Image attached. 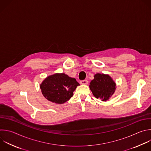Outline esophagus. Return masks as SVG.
I'll return each instance as SVG.
<instances>
[{
    "label": "esophagus",
    "instance_id": "1",
    "mask_svg": "<svg viewBox=\"0 0 151 151\" xmlns=\"http://www.w3.org/2000/svg\"><path fill=\"white\" fill-rule=\"evenodd\" d=\"M81 84L82 85H87L88 84V81L87 80H83V81H81L80 82Z\"/></svg>",
    "mask_w": 151,
    "mask_h": 151
}]
</instances>
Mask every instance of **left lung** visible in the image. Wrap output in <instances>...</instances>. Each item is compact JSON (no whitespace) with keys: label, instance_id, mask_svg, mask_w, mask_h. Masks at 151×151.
Instances as JSON below:
<instances>
[{"label":"left lung","instance_id":"8db88e82","mask_svg":"<svg viewBox=\"0 0 151 151\" xmlns=\"http://www.w3.org/2000/svg\"><path fill=\"white\" fill-rule=\"evenodd\" d=\"M89 88L93 96L103 101H107L114 94L116 85V82L108 74L96 73L91 81Z\"/></svg>","mask_w":151,"mask_h":151}]
</instances>
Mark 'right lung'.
Listing matches in <instances>:
<instances>
[{
  "label": "right lung",
  "mask_w": 151,
  "mask_h": 151,
  "mask_svg": "<svg viewBox=\"0 0 151 151\" xmlns=\"http://www.w3.org/2000/svg\"><path fill=\"white\" fill-rule=\"evenodd\" d=\"M79 85L75 78L63 73H56L45 78L40 84V89L48 101L61 104L70 99Z\"/></svg>",
  "instance_id": "right-lung-1"
}]
</instances>
